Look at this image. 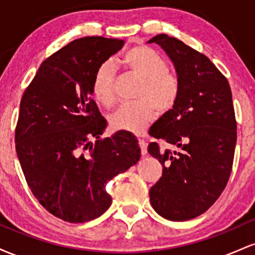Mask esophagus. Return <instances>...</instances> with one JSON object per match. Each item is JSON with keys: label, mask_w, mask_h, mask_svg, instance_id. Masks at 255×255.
I'll list each match as a JSON object with an SVG mask.
<instances>
[{"label": "esophagus", "mask_w": 255, "mask_h": 255, "mask_svg": "<svg viewBox=\"0 0 255 255\" xmlns=\"http://www.w3.org/2000/svg\"><path fill=\"white\" fill-rule=\"evenodd\" d=\"M139 146H140V150H141L142 154L147 153V144L144 139H139Z\"/></svg>", "instance_id": "esophagus-1"}]
</instances>
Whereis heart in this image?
<instances>
[{"label":"heart","mask_w":255,"mask_h":255,"mask_svg":"<svg viewBox=\"0 0 255 255\" xmlns=\"http://www.w3.org/2000/svg\"><path fill=\"white\" fill-rule=\"evenodd\" d=\"M116 64L124 67L142 79L135 98L139 101L124 103L110 116L114 129L139 134L159 113H168L176 104L180 96V81L168 72V63L153 49L146 45L134 46L119 58ZM115 69L109 62L98 67L92 81L95 98L105 107L116 101L114 90Z\"/></svg>","instance_id":"obj_1"}]
</instances>
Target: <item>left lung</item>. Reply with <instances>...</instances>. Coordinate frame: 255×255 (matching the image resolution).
Here are the masks:
<instances>
[{"label": "left lung", "instance_id": "left-lung-1", "mask_svg": "<svg viewBox=\"0 0 255 255\" xmlns=\"http://www.w3.org/2000/svg\"><path fill=\"white\" fill-rule=\"evenodd\" d=\"M148 43L166 52L180 81L176 104L150 129L151 136L178 147L148 145V153L163 165L150 201L162 217L188 221L215 204L230 177L236 145L233 96L227 78L204 54L168 34Z\"/></svg>", "mask_w": 255, "mask_h": 255}]
</instances>
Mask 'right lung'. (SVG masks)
<instances>
[{
  "instance_id": "obj_1",
  "label": "right lung",
  "mask_w": 255,
  "mask_h": 255,
  "mask_svg": "<svg viewBox=\"0 0 255 255\" xmlns=\"http://www.w3.org/2000/svg\"><path fill=\"white\" fill-rule=\"evenodd\" d=\"M124 43L73 40L40 64L20 102L15 148L26 182L46 211L69 223L103 215L111 205L105 184L140 159L129 131L102 139L107 121L91 97L96 71Z\"/></svg>"
}]
</instances>
